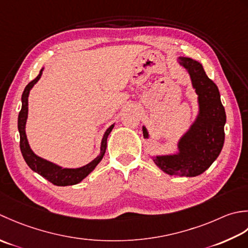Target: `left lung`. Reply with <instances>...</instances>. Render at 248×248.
<instances>
[{
  "instance_id": "obj_1",
  "label": "left lung",
  "mask_w": 248,
  "mask_h": 248,
  "mask_svg": "<svg viewBox=\"0 0 248 248\" xmlns=\"http://www.w3.org/2000/svg\"><path fill=\"white\" fill-rule=\"evenodd\" d=\"M187 69L198 94L199 114L179 142V153L153 157L156 166L170 175L197 176L218 157L225 141L226 112L217 85L206 76L202 65L190 58H179ZM143 137L149 138L142 127Z\"/></svg>"
}]
</instances>
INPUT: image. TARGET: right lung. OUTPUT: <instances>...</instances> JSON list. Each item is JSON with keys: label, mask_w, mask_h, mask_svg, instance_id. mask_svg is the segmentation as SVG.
Returning a JSON list of instances; mask_svg holds the SVG:
<instances>
[{"label": "right lung", "mask_w": 248, "mask_h": 248, "mask_svg": "<svg viewBox=\"0 0 248 248\" xmlns=\"http://www.w3.org/2000/svg\"><path fill=\"white\" fill-rule=\"evenodd\" d=\"M44 68L40 69L39 75L34 80H32L27 87H25L21 102H22V107L20 110L19 115H18V129L20 134V150H21V153L25 163L35 172H37L49 182H51L53 185L57 186H68V185H75L78 184L79 182H81L84 178L92 172L95 169V167L99 164V161L103 159L106 148H107V138L109 134L111 133L114 125H111L110 127L106 130L104 135V138L102 140V145H100V154L96 157L94 160L91 161L90 164L85 165L83 167H80L77 169H67V168H62L58 165H54L50 161L43 159L42 157H38L36 154L33 153L28 142L27 135H25V123H27L28 119V97L30 94V91L33 88V85L36 83L39 78L42 77Z\"/></svg>", "instance_id": "add662e5"}]
</instances>
